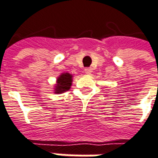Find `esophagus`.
<instances>
[{
	"instance_id": "1",
	"label": "esophagus",
	"mask_w": 158,
	"mask_h": 158,
	"mask_svg": "<svg viewBox=\"0 0 158 158\" xmlns=\"http://www.w3.org/2000/svg\"><path fill=\"white\" fill-rule=\"evenodd\" d=\"M92 72H93V69H92L91 67H86V68H85V73L86 74H91Z\"/></svg>"
}]
</instances>
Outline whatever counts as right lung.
I'll return each mask as SVG.
<instances>
[{
    "instance_id": "add662e5",
    "label": "right lung",
    "mask_w": 158,
    "mask_h": 158,
    "mask_svg": "<svg viewBox=\"0 0 158 158\" xmlns=\"http://www.w3.org/2000/svg\"><path fill=\"white\" fill-rule=\"evenodd\" d=\"M73 75L68 73H64L57 79V83L54 86V93L60 94L68 91L72 86Z\"/></svg>"
}]
</instances>
